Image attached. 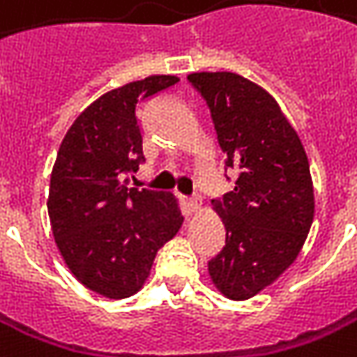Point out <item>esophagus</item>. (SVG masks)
Listing matches in <instances>:
<instances>
[{
  "instance_id": "obj_1",
  "label": "esophagus",
  "mask_w": 357,
  "mask_h": 357,
  "mask_svg": "<svg viewBox=\"0 0 357 357\" xmlns=\"http://www.w3.org/2000/svg\"><path fill=\"white\" fill-rule=\"evenodd\" d=\"M188 205H190V209L193 211V213H197V211H202L203 207V199L199 197V195H195V197H190V202H188Z\"/></svg>"
}]
</instances>
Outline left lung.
<instances>
[{"instance_id":"1","label":"left lung","mask_w":357,"mask_h":357,"mask_svg":"<svg viewBox=\"0 0 357 357\" xmlns=\"http://www.w3.org/2000/svg\"><path fill=\"white\" fill-rule=\"evenodd\" d=\"M211 110L217 140L237 172L233 191L213 203L225 247L209 277L231 301H247L296 261L314 219L310 166L296 130L257 82L235 73H191Z\"/></svg>"}]
</instances>
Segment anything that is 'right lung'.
I'll use <instances>...</instances> for the list:
<instances>
[{
  "mask_svg": "<svg viewBox=\"0 0 357 357\" xmlns=\"http://www.w3.org/2000/svg\"><path fill=\"white\" fill-rule=\"evenodd\" d=\"M152 75L118 86L80 112L61 142L49 185V219L73 277L106 298L146 284L160 247L183 223L176 195L128 188L146 160L138 106L176 84Z\"/></svg>",
  "mask_w": 357,
  "mask_h": 357,
  "instance_id": "add662e5",
  "label": "right lung"
}]
</instances>
